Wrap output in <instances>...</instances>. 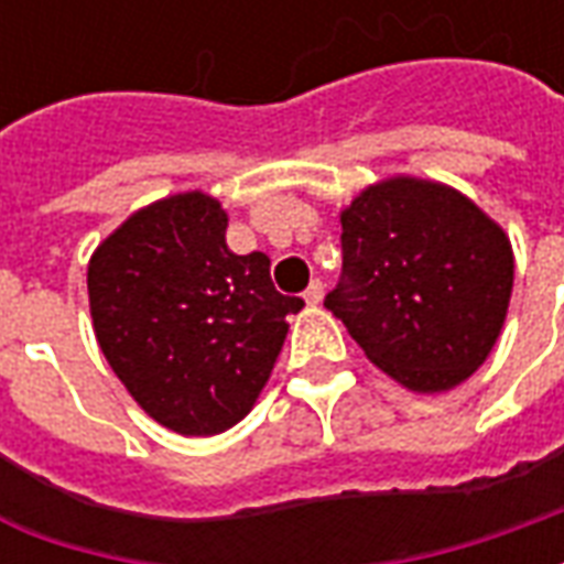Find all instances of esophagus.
Returning <instances> with one entry per match:
<instances>
[{"instance_id":"34e87169","label":"esophagus","mask_w":564,"mask_h":564,"mask_svg":"<svg viewBox=\"0 0 564 564\" xmlns=\"http://www.w3.org/2000/svg\"><path fill=\"white\" fill-rule=\"evenodd\" d=\"M323 290H326V286H323V281H311V286L305 290L307 305H319V302H323Z\"/></svg>"}]
</instances>
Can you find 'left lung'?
<instances>
[{
    "label": "left lung",
    "mask_w": 564,
    "mask_h": 564,
    "mask_svg": "<svg viewBox=\"0 0 564 564\" xmlns=\"http://www.w3.org/2000/svg\"><path fill=\"white\" fill-rule=\"evenodd\" d=\"M326 307L404 390L459 387L492 354L513 290L508 232L459 189L395 174L341 210Z\"/></svg>",
    "instance_id": "1"
}]
</instances>
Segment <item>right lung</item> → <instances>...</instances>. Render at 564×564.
<instances>
[{
    "mask_svg": "<svg viewBox=\"0 0 564 564\" xmlns=\"http://www.w3.org/2000/svg\"><path fill=\"white\" fill-rule=\"evenodd\" d=\"M229 214L202 189L150 202L87 265L96 341L156 423L184 437L220 435L269 383L286 317L305 302L271 283L265 253L226 247Z\"/></svg>",
    "mask_w": 564,
    "mask_h": 564,
    "instance_id": "1",
    "label": "right lung"
}]
</instances>
